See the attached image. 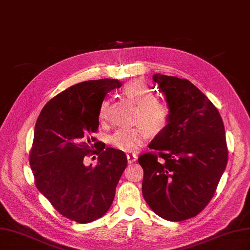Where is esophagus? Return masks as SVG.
<instances>
[{
	"label": "esophagus",
	"mask_w": 250,
	"mask_h": 250,
	"mask_svg": "<svg viewBox=\"0 0 250 250\" xmlns=\"http://www.w3.org/2000/svg\"><path fill=\"white\" fill-rule=\"evenodd\" d=\"M126 156H127L128 163H129V164L134 163L135 161H137V158H138V155H137V154H135V153H131V152H128V153L126 154Z\"/></svg>",
	"instance_id": "obj_1"
}]
</instances>
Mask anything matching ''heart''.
<instances>
[{
  "label": "heart",
  "mask_w": 250,
  "mask_h": 250,
  "mask_svg": "<svg viewBox=\"0 0 250 250\" xmlns=\"http://www.w3.org/2000/svg\"><path fill=\"white\" fill-rule=\"evenodd\" d=\"M124 95L139 105L135 121L140 122L133 127H120L109 137L113 147L122 151H131L140 148L153 132H161L167 128L171 121V108L167 102L156 99L155 93L146 82L131 80L123 87ZM109 101L104 100L99 109V119L107 120Z\"/></svg>",
  "instance_id": "heart-1"
}]
</instances>
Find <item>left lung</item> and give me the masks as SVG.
I'll use <instances>...</instances> for the list:
<instances>
[{"mask_svg":"<svg viewBox=\"0 0 250 250\" xmlns=\"http://www.w3.org/2000/svg\"><path fill=\"white\" fill-rule=\"evenodd\" d=\"M171 121L139 156L142 192L150 208L169 221L197 216L213 198L229 158L222 118L187 79L155 74ZM158 90V92H160Z\"/></svg>","mask_w":250,"mask_h":250,"instance_id":"obj_1","label":"left lung"}]
</instances>
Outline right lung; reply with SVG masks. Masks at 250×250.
<instances>
[{"label": "right lung", "mask_w": 250, "mask_h": 250, "mask_svg": "<svg viewBox=\"0 0 250 250\" xmlns=\"http://www.w3.org/2000/svg\"><path fill=\"white\" fill-rule=\"evenodd\" d=\"M120 86L116 79L77 83L53 97L37 118L29 155L35 186L72 221L88 223L106 213L127 167L123 151L93 137L105 95ZM92 155L98 164L86 167L83 162Z\"/></svg>", "instance_id": "1"}]
</instances>
